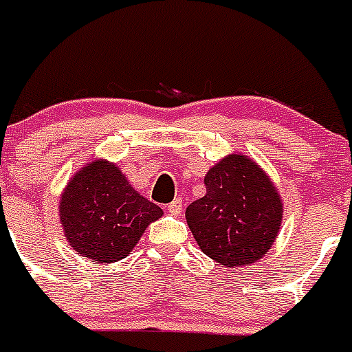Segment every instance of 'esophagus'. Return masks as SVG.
<instances>
[{
  "label": "esophagus",
  "mask_w": 352,
  "mask_h": 352,
  "mask_svg": "<svg viewBox=\"0 0 352 352\" xmlns=\"http://www.w3.org/2000/svg\"><path fill=\"white\" fill-rule=\"evenodd\" d=\"M168 211H170L171 215H175V217L181 215V211H182V199H181V197L168 204Z\"/></svg>",
  "instance_id": "34e87169"
}]
</instances>
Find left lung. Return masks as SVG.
Segmentation results:
<instances>
[{"instance_id": "obj_1", "label": "left lung", "mask_w": 352, "mask_h": 352, "mask_svg": "<svg viewBox=\"0 0 352 352\" xmlns=\"http://www.w3.org/2000/svg\"><path fill=\"white\" fill-rule=\"evenodd\" d=\"M206 195L186 208V222L204 255L226 267L255 264L273 248L284 202L258 162L230 153L204 177Z\"/></svg>"}]
</instances>
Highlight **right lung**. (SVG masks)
Returning <instances> with one entry per match:
<instances>
[{"mask_svg": "<svg viewBox=\"0 0 352 352\" xmlns=\"http://www.w3.org/2000/svg\"><path fill=\"white\" fill-rule=\"evenodd\" d=\"M162 210L137 193L116 162H87L59 199V222L77 255L97 264L126 258Z\"/></svg>", "mask_w": 352, "mask_h": 352, "instance_id": "obj_1", "label": "right lung"}]
</instances>
